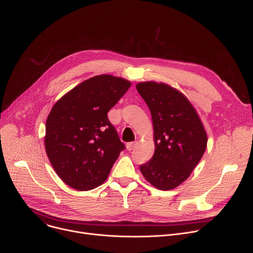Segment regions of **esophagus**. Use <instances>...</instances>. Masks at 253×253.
<instances>
[{
  "label": "esophagus",
  "instance_id": "34e87169",
  "mask_svg": "<svg viewBox=\"0 0 253 253\" xmlns=\"http://www.w3.org/2000/svg\"><path fill=\"white\" fill-rule=\"evenodd\" d=\"M135 145H136V142H128L126 144V147H127L128 151H132V150L135 148Z\"/></svg>",
  "mask_w": 253,
  "mask_h": 253
}]
</instances>
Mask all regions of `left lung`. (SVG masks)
I'll return each instance as SVG.
<instances>
[{"instance_id": "1", "label": "left lung", "mask_w": 253, "mask_h": 253, "mask_svg": "<svg viewBox=\"0 0 253 253\" xmlns=\"http://www.w3.org/2000/svg\"><path fill=\"white\" fill-rule=\"evenodd\" d=\"M154 125L155 154L140 165L144 178L157 189H174L187 179L206 150L207 135L191 102L163 83L136 85Z\"/></svg>"}]
</instances>
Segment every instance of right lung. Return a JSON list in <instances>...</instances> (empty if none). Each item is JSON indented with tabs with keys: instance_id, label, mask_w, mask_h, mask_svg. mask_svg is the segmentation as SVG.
<instances>
[{
	"instance_id": "right-lung-1",
	"label": "right lung",
	"mask_w": 253,
	"mask_h": 253,
	"mask_svg": "<svg viewBox=\"0 0 253 253\" xmlns=\"http://www.w3.org/2000/svg\"><path fill=\"white\" fill-rule=\"evenodd\" d=\"M130 85L110 75L93 77L52 108L46 121V153L57 175L71 188L99 187L125 150L108 113Z\"/></svg>"
}]
</instances>
